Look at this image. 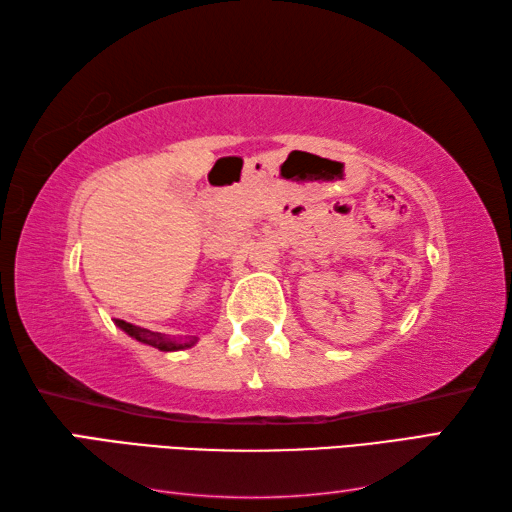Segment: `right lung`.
<instances>
[{"instance_id":"right-lung-1","label":"right lung","mask_w":512,"mask_h":512,"mask_svg":"<svg viewBox=\"0 0 512 512\" xmlns=\"http://www.w3.org/2000/svg\"><path fill=\"white\" fill-rule=\"evenodd\" d=\"M116 325L123 332H127L129 336H132V339H136L140 343H147V345H154V347H158L160 352L184 350V347H191V345H195V341H198V339H195V336H193V339H187V341L171 339V336H165V334H160V332H151V330H145V328H138V325H132V323H127V321H121V319H116Z\"/></svg>"}]
</instances>
